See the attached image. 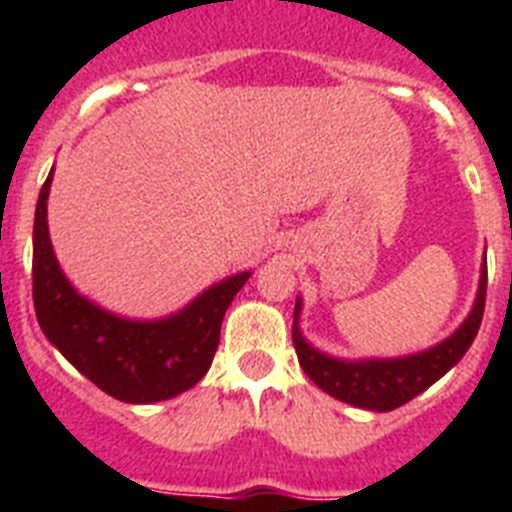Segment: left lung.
Returning a JSON list of instances; mask_svg holds the SVG:
<instances>
[{
  "instance_id": "left-lung-1",
  "label": "left lung",
  "mask_w": 512,
  "mask_h": 512,
  "mask_svg": "<svg viewBox=\"0 0 512 512\" xmlns=\"http://www.w3.org/2000/svg\"><path fill=\"white\" fill-rule=\"evenodd\" d=\"M487 295V261L479 269V289L474 305L464 323L443 338L436 346L418 351V354L395 356V359H338V356L323 354L320 348L312 346L300 330L302 297L295 302V323H292V343H295L297 359L305 369L307 377L318 384L320 390L330 397L354 405V408L377 410L387 413L395 410L431 384H436L451 366L461 361L477 336L482 315H485Z\"/></svg>"
}]
</instances>
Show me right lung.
I'll list each match as a JSON object with an SVG mask.
<instances>
[{"label":"right lung","instance_id":"1","mask_svg":"<svg viewBox=\"0 0 512 512\" xmlns=\"http://www.w3.org/2000/svg\"><path fill=\"white\" fill-rule=\"evenodd\" d=\"M53 169L33 225V302L45 338L89 382L130 405L171 400L200 382L220 343V325L251 271L207 287L166 318L133 320L104 310L66 279L48 233Z\"/></svg>","mask_w":512,"mask_h":512}]
</instances>
